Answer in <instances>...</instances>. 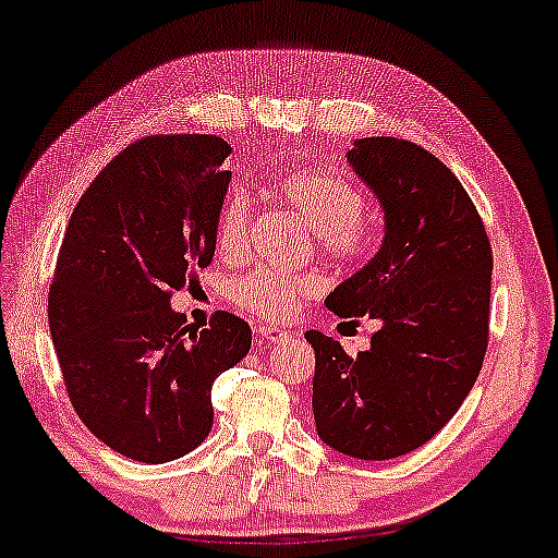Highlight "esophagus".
Returning <instances> with one entry per match:
<instances>
[{"label": "esophagus", "instance_id": "34e87169", "mask_svg": "<svg viewBox=\"0 0 558 558\" xmlns=\"http://www.w3.org/2000/svg\"><path fill=\"white\" fill-rule=\"evenodd\" d=\"M257 338H259L265 345H275V343H286L288 332L280 330V327H259Z\"/></svg>", "mask_w": 558, "mask_h": 558}]
</instances>
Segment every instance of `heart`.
I'll return each instance as SVG.
<instances>
[{"label":"heart","mask_w":558,"mask_h":558,"mask_svg":"<svg viewBox=\"0 0 558 558\" xmlns=\"http://www.w3.org/2000/svg\"><path fill=\"white\" fill-rule=\"evenodd\" d=\"M286 203H291L317 231V244L338 262L368 259L379 246L381 226L377 213L366 205L364 190L343 171L299 169L278 181ZM250 226V197L244 190L228 192L215 220V244L223 254L244 246ZM317 280L312 275H291L272 267H254L233 280L231 301L244 312L265 319H286L312 296Z\"/></svg>","instance_id":"b5f03b06"}]
</instances>
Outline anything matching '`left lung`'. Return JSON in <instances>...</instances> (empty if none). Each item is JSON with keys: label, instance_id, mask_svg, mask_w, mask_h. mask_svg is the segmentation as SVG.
Segmentation results:
<instances>
[{"label": "left lung", "instance_id": "left-lung-1", "mask_svg": "<svg viewBox=\"0 0 558 558\" xmlns=\"http://www.w3.org/2000/svg\"><path fill=\"white\" fill-rule=\"evenodd\" d=\"M348 160L385 207V244L325 304L345 319H379L381 330L359 355L306 332L317 355L312 408L325 445L389 460L445 428L478 379L494 254L473 199L426 147L364 137Z\"/></svg>", "mask_w": 558, "mask_h": 558}]
</instances>
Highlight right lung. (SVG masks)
I'll return each instance as SVG.
<instances>
[{"instance_id":"add662e5","label":"right lung","mask_w":558,"mask_h":558,"mask_svg":"<svg viewBox=\"0 0 558 558\" xmlns=\"http://www.w3.org/2000/svg\"><path fill=\"white\" fill-rule=\"evenodd\" d=\"M215 134H150L93 179L66 226L49 288V327L80 421L137 462L184 458L213 428V381L252 345V327L215 312L184 325L171 296L215 254L231 171Z\"/></svg>"}]
</instances>
